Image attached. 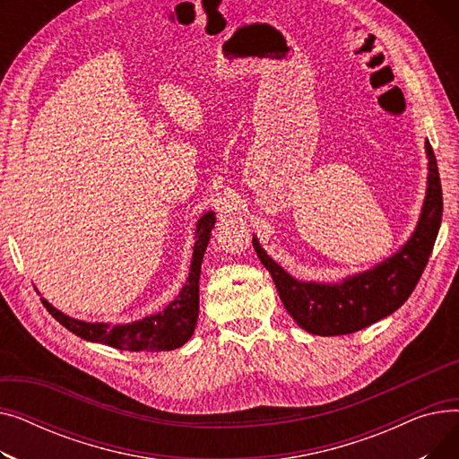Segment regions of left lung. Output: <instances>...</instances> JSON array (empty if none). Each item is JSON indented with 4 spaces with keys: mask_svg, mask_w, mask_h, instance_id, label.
Wrapping results in <instances>:
<instances>
[{
    "mask_svg": "<svg viewBox=\"0 0 459 459\" xmlns=\"http://www.w3.org/2000/svg\"><path fill=\"white\" fill-rule=\"evenodd\" d=\"M426 156L428 187L417 229L398 253L372 270L334 284L298 281L270 258L253 236L260 262L272 273L288 315L301 329L320 336L350 334L393 315L411 296L436 244L443 217L441 178L429 141H426Z\"/></svg>",
    "mask_w": 459,
    "mask_h": 459,
    "instance_id": "8db88e82",
    "label": "left lung"
}]
</instances>
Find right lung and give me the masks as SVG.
Segmentation results:
<instances>
[{
  "mask_svg": "<svg viewBox=\"0 0 459 459\" xmlns=\"http://www.w3.org/2000/svg\"><path fill=\"white\" fill-rule=\"evenodd\" d=\"M215 223V213L208 212L197 221V242L193 246V258L189 277L182 286L175 301L169 303L161 312L132 324H102V322H82L63 315L46 299H40L46 310L68 331L78 334L89 342L108 344L125 351H169L184 346L199 318V279L201 264L210 242V232Z\"/></svg>",
  "mask_w": 459,
  "mask_h": 459,
  "instance_id": "add662e5",
  "label": "right lung"
}]
</instances>
